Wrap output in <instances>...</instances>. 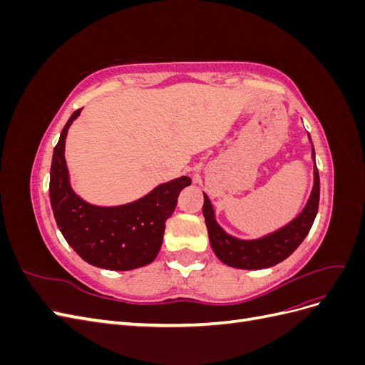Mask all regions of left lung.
<instances>
[{
  "label": "left lung",
  "instance_id": "obj_1",
  "mask_svg": "<svg viewBox=\"0 0 365 365\" xmlns=\"http://www.w3.org/2000/svg\"><path fill=\"white\" fill-rule=\"evenodd\" d=\"M309 140H311V135H309ZM312 160L314 187L302 212L289 224L259 239H239L228 235L217 224L215 208L212 202H210L208 196L204 193L202 215L205 217V225L208 230L210 245H212L220 262L237 269H264L288 259L298 248L314 224L319 202V176L315 164L314 145Z\"/></svg>",
  "mask_w": 365,
  "mask_h": 365
}]
</instances>
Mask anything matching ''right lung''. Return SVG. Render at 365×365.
Segmentation results:
<instances>
[{
    "label": "right lung",
    "instance_id": "obj_1",
    "mask_svg": "<svg viewBox=\"0 0 365 365\" xmlns=\"http://www.w3.org/2000/svg\"><path fill=\"white\" fill-rule=\"evenodd\" d=\"M77 109L63 126L53 150L50 170V202L62 236L93 267L129 271L146 267L160 252L168 220L178 195L190 185L189 176L163 182L137 201L123 205H94L77 195L70 182L65 161V140Z\"/></svg>",
    "mask_w": 365,
    "mask_h": 365
}]
</instances>
